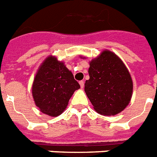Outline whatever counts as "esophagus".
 <instances>
[{"label": "esophagus", "mask_w": 157, "mask_h": 157, "mask_svg": "<svg viewBox=\"0 0 157 157\" xmlns=\"http://www.w3.org/2000/svg\"><path fill=\"white\" fill-rule=\"evenodd\" d=\"M79 83H80L81 88L83 89L84 88V86H85V83H84V81H80V82H79Z\"/></svg>", "instance_id": "34e87169"}]
</instances>
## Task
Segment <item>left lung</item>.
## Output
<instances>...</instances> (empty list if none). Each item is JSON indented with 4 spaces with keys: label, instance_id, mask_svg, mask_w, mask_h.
Wrapping results in <instances>:
<instances>
[{
    "label": "left lung",
    "instance_id": "obj_1",
    "mask_svg": "<svg viewBox=\"0 0 157 157\" xmlns=\"http://www.w3.org/2000/svg\"><path fill=\"white\" fill-rule=\"evenodd\" d=\"M85 91L96 112L114 116L129 104L133 92L131 76L123 62L109 50L93 59Z\"/></svg>",
    "mask_w": 157,
    "mask_h": 157
}]
</instances>
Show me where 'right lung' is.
Returning <instances> with one entry per match:
<instances>
[{"label": "right lung", "mask_w": 157, "mask_h": 157, "mask_svg": "<svg viewBox=\"0 0 157 157\" xmlns=\"http://www.w3.org/2000/svg\"><path fill=\"white\" fill-rule=\"evenodd\" d=\"M80 87L63 63L50 56L43 62L36 75L33 96L43 113L58 117L65 110L74 91Z\"/></svg>", "instance_id": "1"}]
</instances>
